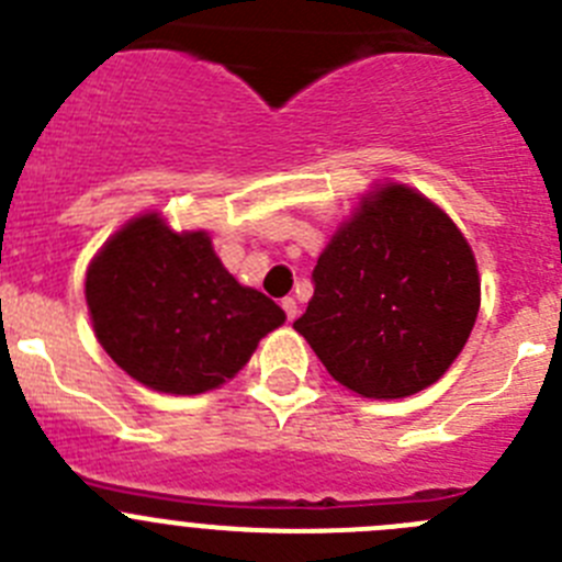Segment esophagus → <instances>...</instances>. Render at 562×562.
Instances as JSON below:
<instances>
[{
	"mask_svg": "<svg viewBox=\"0 0 562 562\" xmlns=\"http://www.w3.org/2000/svg\"><path fill=\"white\" fill-rule=\"evenodd\" d=\"M282 311H285L288 322H293V318H296V313H299L296 299H293V296H285V299H282Z\"/></svg>",
	"mask_w": 562,
	"mask_h": 562,
	"instance_id": "1",
	"label": "esophagus"
}]
</instances>
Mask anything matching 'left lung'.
Wrapping results in <instances>:
<instances>
[{
	"label": "left lung",
	"instance_id": "left-lung-1",
	"mask_svg": "<svg viewBox=\"0 0 562 562\" xmlns=\"http://www.w3.org/2000/svg\"><path fill=\"white\" fill-rule=\"evenodd\" d=\"M293 329L333 380L366 400L424 391L463 352L480 313V271L458 224L424 193H363L313 269Z\"/></svg>",
	"mask_w": 562,
	"mask_h": 562
}]
</instances>
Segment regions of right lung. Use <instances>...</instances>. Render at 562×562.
Instances as JSON below:
<instances>
[{
  "instance_id": "add662e5",
  "label": "right lung",
  "mask_w": 562,
  "mask_h": 562,
  "mask_svg": "<svg viewBox=\"0 0 562 562\" xmlns=\"http://www.w3.org/2000/svg\"><path fill=\"white\" fill-rule=\"evenodd\" d=\"M93 333L119 369L175 396L233 380L285 322L266 293L224 269L204 229L144 213L104 240L86 271Z\"/></svg>"
}]
</instances>
